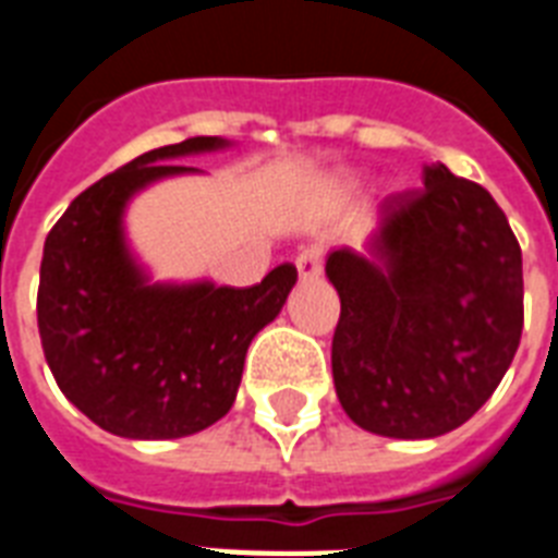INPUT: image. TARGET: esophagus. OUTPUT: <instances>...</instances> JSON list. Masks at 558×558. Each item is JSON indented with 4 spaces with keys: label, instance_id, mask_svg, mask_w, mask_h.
Here are the masks:
<instances>
[{
    "label": "esophagus",
    "instance_id": "1",
    "mask_svg": "<svg viewBox=\"0 0 558 558\" xmlns=\"http://www.w3.org/2000/svg\"><path fill=\"white\" fill-rule=\"evenodd\" d=\"M298 275L304 280H315L322 275V248L318 245H304L295 257Z\"/></svg>",
    "mask_w": 558,
    "mask_h": 558
}]
</instances>
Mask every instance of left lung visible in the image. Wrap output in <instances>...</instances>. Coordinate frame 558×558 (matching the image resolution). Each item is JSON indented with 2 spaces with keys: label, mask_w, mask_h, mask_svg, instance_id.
Instances as JSON below:
<instances>
[{
  "label": "left lung",
  "mask_w": 558,
  "mask_h": 558,
  "mask_svg": "<svg viewBox=\"0 0 558 558\" xmlns=\"http://www.w3.org/2000/svg\"><path fill=\"white\" fill-rule=\"evenodd\" d=\"M423 185L381 202L367 257H327L341 298L339 402L365 432L399 440L466 423L504 379L524 327L521 245L498 202L440 161Z\"/></svg>",
  "instance_id": "left-lung-1"
}]
</instances>
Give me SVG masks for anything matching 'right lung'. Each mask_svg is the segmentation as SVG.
<instances>
[{"instance_id": "obj_1", "label": "right lung", "mask_w": 558, "mask_h": 558, "mask_svg": "<svg viewBox=\"0 0 558 558\" xmlns=\"http://www.w3.org/2000/svg\"><path fill=\"white\" fill-rule=\"evenodd\" d=\"M222 144L196 135L144 153L86 187L48 231L37 289L43 353L65 399L104 432L173 440L226 416L245 350L295 287L292 263L245 289L147 287L126 252V199L147 182L193 170L165 159Z\"/></svg>"}]
</instances>
